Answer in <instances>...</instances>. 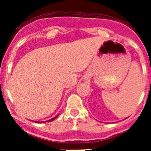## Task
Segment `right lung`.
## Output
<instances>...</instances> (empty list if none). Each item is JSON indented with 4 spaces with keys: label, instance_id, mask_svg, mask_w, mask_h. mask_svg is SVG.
I'll return each mask as SVG.
<instances>
[{
    "label": "right lung",
    "instance_id": "right-lung-1",
    "mask_svg": "<svg viewBox=\"0 0 151 151\" xmlns=\"http://www.w3.org/2000/svg\"><path fill=\"white\" fill-rule=\"evenodd\" d=\"M57 116H58V115H57L56 116H55V117H53V118H52V119H49V120H48V121H47V122H51V121H52V120H54V119H56V117H57ZM34 122H35V121H34ZM36 123H38V122H37V121H36Z\"/></svg>",
    "mask_w": 151,
    "mask_h": 151
}]
</instances>
